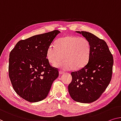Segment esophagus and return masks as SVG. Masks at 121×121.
Segmentation results:
<instances>
[{
	"label": "esophagus",
	"mask_w": 121,
	"mask_h": 121,
	"mask_svg": "<svg viewBox=\"0 0 121 121\" xmlns=\"http://www.w3.org/2000/svg\"><path fill=\"white\" fill-rule=\"evenodd\" d=\"M64 72L61 71H59V74H60V75H62V74H64Z\"/></svg>",
	"instance_id": "34e87169"
}]
</instances>
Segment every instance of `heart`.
Masks as SVG:
<instances>
[{
  "instance_id": "heart-1",
  "label": "heart",
  "mask_w": 121,
  "mask_h": 121,
  "mask_svg": "<svg viewBox=\"0 0 121 121\" xmlns=\"http://www.w3.org/2000/svg\"><path fill=\"white\" fill-rule=\"evenodd\" d=\"M91 54V46L87 39L73 35L59 39L56 44H52L47 50L48 62L65 71L80 69L87 64Z\"/></svg>"
}]
</instances>
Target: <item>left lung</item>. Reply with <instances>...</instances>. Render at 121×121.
I'll use <instances>...</instances> for the list:
<instances>
[{
    "label": "left lung",
    "instance_id": "1",
    "mask_svg": "<svg viewBox=\"0 0 121 121\" xmlns=\"http://www.w3.org/2000/svg\"><path fill=\"white\" fill-rule=\"evenodd\" d=\"M77 32L89 41L91 54L83 68L71 73L72 80L68 85V91L74 100L90 103L99 98L110 82L113 56L103 39L89 32Z\"/></svg>",
    "mask_w": 121,
    "mask_h": 121
}]
</instances>
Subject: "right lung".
Listing matches in <instances>:
<instances>
[{
  "instance_id": "1",
  "label": "right lung",
  "mask_w": 121,
  "mask_h": 121,
  "mask_svg": "<svg viewBox=\"0 0 121 121\" xmlns=\"http://www.w3.org/2000/svg\"><path fill=\"white\" fill-rule=\"evenodd\" d=\"M60 31L57 30L33 36L18 42L9 55V76L14 91L29 102L44 99L58 68L50 65L47 50Z\"/></svg>"
}]
</instances>
